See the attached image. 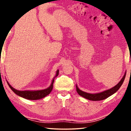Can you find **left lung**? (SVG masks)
<instances>
[{"label":"left lung","mask_w":131,"mask_h":131,"mask_svg":"<svg viewBox=\"0 0 131 131\" xmlns=\"http://www.w3.org/2000/svg\"><path fill=\"white\" fill-rule=\"evenodd\" d=\"M126 73H125V74L123 75V78H122L119 83H118L116 86L112 88L111 89H107L104 91H103L101 92L96 93V94H90V93H87L84 92V91L80 90L79 88L78 85H76V91L78 94L80 95L82 97L86 98L89 100H91V101H101V100H103L104 99H106L107 98L109 97V96L112 95L114 93H116L117 91L119 90V89L121 88V86L122 85L123 81H124L125 76H126Z\"/></svg>","instance_id":"left-lung-1"}]
</instances>
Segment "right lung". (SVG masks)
I'll use <instances>...</instances> for the list:
<instances>
[{
    "label": "right lung",
    "instance_id": "1",
    "mask_svg": "<svg viewBox=\"0 0 131 131\" xmlns=\"http://www.w3.org/2000/svg\"><path fill=\"white\" fill-rule=\"evenodd\" d=\"M59 74V70L57 71L56 74L54 78H53L52 81L51 82V85L49 87L47 88L46 89H42V90H37V91H29V90H26V91H18L17 89H15L8 83V82L7 81L9 86L10 89H12V91L15 93V94H17V95H18L21 97H23L27 100H37L39 99H42V98L45 97L49 95L51 92L53 88V84L54 82V79L56 77L58 76Z\"/></svg>",
    "mask_w": 131,
    "mask_h": 131
}]
</instances>
